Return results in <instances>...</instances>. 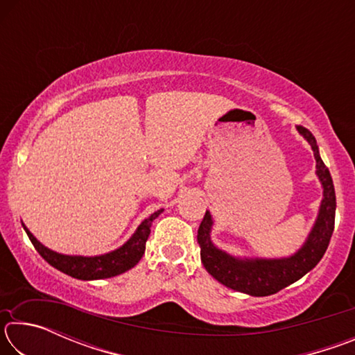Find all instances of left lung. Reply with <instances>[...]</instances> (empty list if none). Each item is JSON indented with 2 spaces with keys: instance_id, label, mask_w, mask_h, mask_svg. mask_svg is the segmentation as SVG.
Instances as JSON below:
<instances>
[{
  "instance_id": "obj_1",
  "label": "left lung",
  "mask_w": 355,
  "mask_h": 355,
  "mask_svg": "<svg viewBox=\"0 0 355 355\" xmlns=\"http://www.w3.org/2000/svg\"><path fill=\"white\" fill-rule=\"evenodd\" d=\"M297 131L309 141L311 150H313L318 169L316 173L324 188V199L321 202L320 214H318L313 230H311L302 249L290 258H282V260H258V258L257 260H239V258L230 257L225 252L214 248L211 239H209L213 220L211 214L207 211L200 222L199 232H197L200 258L207 271L227 288L257 297L271 296V294L279 293L288 285L304 277L326 254L335 227L336 199L334 182L326 164L322 163L315 136L304 127H297Z\"/></svg>"
}]
</instances>
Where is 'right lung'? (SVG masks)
Returning <instances> with one entry per match:
<instances>
[{"mask_svg":"<svg viewBox=\"0 0 355 355\" xmlns=\"http://www.w3.org/2000/svg\"><path fill=\"white\" fill-rule=\"evenodd\" d=\"M163 209L155 211L148 219L137 227L135 235L131 236L122 248L110 252V254L98 257H78V255H62L58 252H53L42 245L37 239L33 236V233L25 227L28 238L31 239L35 250L46 263H50L58 271L70 275V277L80 280H97V279H110L114 275H119L128 269L135 268L146 252V243L150 235V227L153 219L159 216Z\"/></svg>","mask_w":355,"mask_h":355,"instance_id":"obj_1","label":"right lung"}]
</instances>
